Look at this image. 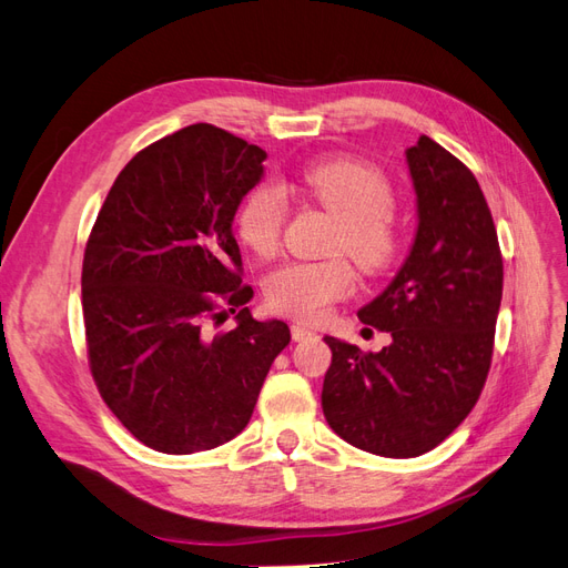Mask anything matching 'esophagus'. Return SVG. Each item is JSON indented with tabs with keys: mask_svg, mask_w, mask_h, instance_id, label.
<instances>
[{
	"mask_svg": "<svg viewBox=\"0 0 568 568\" xmlns=\"http://www.w3.org/2000/svg\"><path fill=\"white\" fill-rule=\"evenodd\" d=\"M291 336H294V341H313V338H317V334L313 329H307V326H301V324L291 326Z\"/></svg>",
	"mask_w": 568,
	"mask_h": 568,
	"instance_id": "34e87169",
	"label": "esophagus"
}]
</instances>
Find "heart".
Wrapping results in <instances>:
<instances>
[{
	"mask_svg": "<svg viewBox=\"0 0 568 568\" xmlns=\"http://www.w3.org/2000/svg\"><path fill=\"white\" fill-rule=\"evenodd\" d=\"M303 192L332 213L338 225L334 253H346L367 274L393 265L400 251V232L393 220V186L382 170L357 161H326L305 168ZM288 217L286 192L274 182L255 184L236 211V232L257 255L280 248ZM355 274L341 257L332 261H291L272 270L265 280V301L274 313L303 322H320L332 305L353 294Z\"/></svg>",
	"mask_w": 568,
	"mask_h": 568,
	"instance_id": "1",
	"label": "heart"
}]
</instances>
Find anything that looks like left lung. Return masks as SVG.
I'll return each mask as SVG.
<instances>
[{
  "label": "left lung",
  "instance_id": "8db88e82",
  "mask_svg": "<svg viewBox=\"0 0 568 568\" xmlns=\"http://www.w3.org/2000/svg\"><path fill=\"white\" fill-rule=\"evenodd\" d=\"M417 236L382 296L357 313L393 343L363 353L324 336L332 367L324 417L343 440L382 457L434 450L484 390L503 301V253L471 170L422 134L407 149Z\"/></svg>",
  "mask_w": 568,
  "mask_h": 568
}]
</instances>
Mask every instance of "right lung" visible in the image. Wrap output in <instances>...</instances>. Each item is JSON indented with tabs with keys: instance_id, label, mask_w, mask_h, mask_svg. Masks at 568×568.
Instances as JSON below:
<instances>
[{
	"instance_id": "1",
	"label": "right lung",
	"mask_w": 568,
	"mask_h": 568,
	"mask_svg": "<svg viewBox=\"0 0 568 568\" xmlns=\"http://www.w3.org/2000/svg\"><path fill=\"white\" fill-rule=\"evenodd\" d=\"M267 153L209 123L120 170L84 246L82 315L94 384L146 448L192 455L242 434L291 341L257 322L232 232ZM237 313L230 333L210 332Z\"/></svg>"
}]
</instances>
